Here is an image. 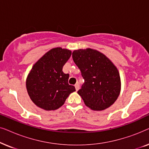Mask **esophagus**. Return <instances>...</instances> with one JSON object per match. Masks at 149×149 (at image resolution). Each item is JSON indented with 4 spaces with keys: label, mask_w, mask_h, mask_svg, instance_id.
I'll return each mask as SVG.
<instances>
[{
    "label": "esophagus",
    "mask_w": 149,
    "mask_h": 149,
    "mask_svg": "<svg viewBox=\"0 0 149 149\" xmlns=\"http://www.w3.org/2000/svg\"><path fill=\"white\" fill-rule=\"evenodd\" d=\"M74 87H75V89H76V90H77V91H78L79 89V87H80V86H79V83H76V84H75Z\"/></svg>",
    "instance_id": "1"
}]
</instances>
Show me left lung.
<instances>
[{
	"label": "left lung",
	"mask_w": 149,
	"mask_h": 149,
	"mask_svg": "<svg viewBox=\"0 0 149 149\" xmlns=\"http://www.w3.org/2000/svg\"><path fill=\"white\" fill-rule=\"evenodd\" d=\"M72 59L85 80L77 93L85 105L93 111H102L113 104L121 91V79L113 62L90 48L74 50Z\"/></svg>",
	"instance_id": "8db88e82"
}]
</instances>
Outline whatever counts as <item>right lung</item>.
Wrapping results in <instances>:
<instances>
[{"instance_id": "right-lung-1", "label": "right lung", "mask_w": 149, "mask_h": 149, "mask_svg": "<svg viewBox=\"0 0 149 149\" xmlns=\"http://www.w3.org/2000/svg\"><path fill=\"white\" fill-rule=\"evenodd\" d=\"M71 54L66 49H52L32 66L26 79V89L32 101L40 109H58L76 91L74 86L68 84L69 74L62 71Z\"/></svg>"}]
</instances>
